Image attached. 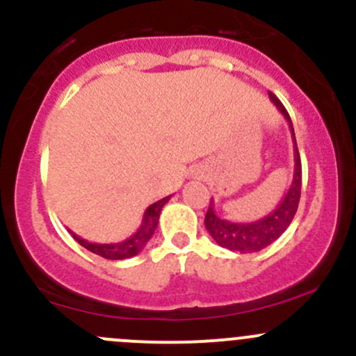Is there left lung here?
Wrapping results in <instances>:
<instances>
[{
	"label": "left lung",
	"mask_w": 356,
	"mask_h": 356,
	"mask_svg": "<svg viewBox=\"0 0 356 356\" xmlns=\"http://www.w3.org/2000/svg\"><path fill=\"white\" fill-rule=\"evenodd\" d=\"M270 96L272 103L277 106L279 111L284 115L286 120L289 122L291 134H293L294 143V174L293 182H291L288 193L284 195L281 203L277 204L274 211L265 215L260 220L253 222H229L225 218H220L213 210V200H210V207H208L207 215H204V225L207 231L210 232L211 238L218 243L222 248H227L231 251H238V253H254L275 241L282 232L289 227L293 222L294 215H296L298 203H300L301 196V160L300 153H298L296 138H294L293 122H291L289 113L286 111L284 105L275 98V95Z\"/></svg>",
	"instance_id": "obj_1"
}]
</instances>
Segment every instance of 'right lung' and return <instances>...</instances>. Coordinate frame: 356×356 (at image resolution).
Wrapping results in <instances>:
<instances>
[{"label": "right lung", "instance_id": "obj_1", "mask_svg": "<svg viewBox=\"0 0 356 356\" xmlns=\"http://www.w3.org/2000/svg\"><path fill=\"white\" fill-rule=\"evenodd\" d=\"M170 200V196H165L163 200L156 201V203L149 204L145 211V217H143L141 225H139L138 231L127 238L125 241L122 243H110V245H98V243H89L86 239L79 238L77 234L72 232L75 241L79 243L81 246H84L86 250L92 251V253L99 254V257L106 258V260H125V258L136 257L143 248L146 246V243L152 239V236L155 234L156 225H158V218H160L161 208L167 201Z\"/></svg>", "mask_w": 356, "mask_h": 356}]
</instances>
